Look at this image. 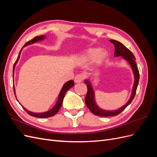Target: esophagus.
I'll return each instance as SVG.
<instances>
[{
  "label": "esophagus",
  "mask_w": 157,
  "mask_h": 157,
  "mask_svg": "<svg viewBox=\"0 0 157 157\" xmlns=\"http://www.w3.org/2000/svg\"><path fill=\"white\" fill-rule=\"evenodd\" d=\"M83 80V76L82 75L78 74L76 75V77H75V83H79L81 82Z\"/></svg>",
  "instance_id": "34e87169"
}]
</instances>
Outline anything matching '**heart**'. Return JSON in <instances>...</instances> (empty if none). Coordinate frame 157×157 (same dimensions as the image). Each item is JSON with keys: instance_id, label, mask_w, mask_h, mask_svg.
<instances>
[{"instance_id": "heart-1", "label": "heart", "mask_w": 157, "mask_h": 157, "mask_svg": "<svg viewBox=\"0 0 157 157\" xmlns=\"http://www.w3.org/2000/svg\"><path fill=\"white\" fill-rule=\"evenodd\" d=\"M106 56V52L101 51L100 48H91L86 52L84 58L86 59H92L95 58V61L99 63L105 58Z\"/></svg>"}]
</instances>
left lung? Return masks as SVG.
<instances>
[{"mask_svg":"<svg viewBox=\"0 0 157 157\" xmlns=\"http://www.w3.org/2000/svg\"><path fill=\"white\" fill-rule=\"evenodd\" d=\"M110 42L115 45V56H122L123 58H124L126 60H127L129 63L130 64L131 67L132 68L133 71H134V73L135 75V82L134 84V86H133L132 89V93L131 98H130L129 101L127 102L125 105L121 107V109H118L116 111H104L101 110V109H99L94 102V94L93 92V89L91 86V84L88 80L85 81L87 85V94L86 98H85V103H86L88 108L90 109V111H91L94 115L97 116H100V117H112V116H116L118 115V114H120L121 112L123 111V110L127 107V106L130 104V103L132 101L133 99L134 98L135 95L136 94V90L137 88V85L139 83V79H140V73L138 68L137 67L136 63L135 61V57L132 53V52L128 49L126 46L123 45L121 42H118L117 40H110Z\"/></svg>","mask_w":157,"mask_h":157,"instance_id":"obj_1","label":"left lung"}]
</instances>
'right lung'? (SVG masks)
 Listing matches in <instances>:
<instances>
[{
    "label": "right lung",
    "mask_w": 157,
    "mask_h": 157,
    "mask_svg": "<svg viewBox=\"0 0 157 157\" xmlns=\"http://www.w3.org/2000/svg\"><path fill=\"white\" fill-rule=\"evenodd\" d=\"M44 38V35H40V36H36L35 37L33 38V39H31V40L27 42L25 44V45L23 46V47H24L25 46L27 45V44H32V43H34V42H37V41H39V40H42ZM21 51L20 52V54H19V56H18V58L17 59V60L16 61V62L14 63L13 64V71H14V69H15V65L16 64V63L17 62V61L19 59V58H20V53H21ZM74 85V81L73 80H69V81L66 82L64 85L63 86L62 88V89H61V92L59 93V98H58V101H57L56 105L54 107L53 109H52L51 110H50L49 111H47L46 113H32V112H30L29 111H27V109H25L24 107H23V109L29 114V115L32 116V117H38V118H48V117H52L55 115L56 114L58 113L59 111V110L60 109L61 107V105H62V103H63V98L65 96V93L67 92V90L69 89H70L71 87H73ZM13 92L14 94H15V89H14V87L13 86Z\"/></svg>",
    "instance_id": "1"
}]
</instances>
